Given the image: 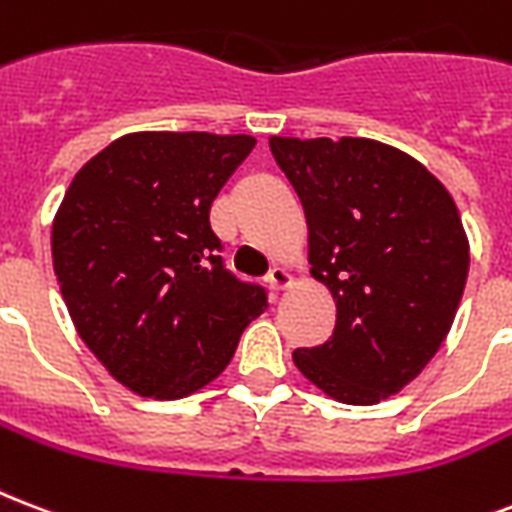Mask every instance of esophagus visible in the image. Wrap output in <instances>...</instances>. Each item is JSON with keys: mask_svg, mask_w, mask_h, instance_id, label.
Masks as SVG:
<instances>
[{"mask_svg": "<svg viewBox=\"0 0 512 512\" xmlns=\"http://www.w3.org/2000/svg\"><path fill=\"white\" fill-rule=\"evenodd\" d=\"M268 284H271L276 292L287 290V287L292 284L290 271H287V268H282V265H276V268H271V273H268Z\"/></svg>", "mask_w": 512, "mask_h": 512, "instance_id": "obj_1", "label": "esophagus"}]
</instances>
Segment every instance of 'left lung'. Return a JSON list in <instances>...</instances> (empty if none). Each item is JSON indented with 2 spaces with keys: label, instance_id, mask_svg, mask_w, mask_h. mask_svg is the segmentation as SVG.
<instances>
[{
  "label": "left lung",
  "instance_id": "1",
  "mask_svg": "<svg viewBox=\"0 0 512 512\" xmlns=\"http://www.w3.org/2000/svg\"><path fill=\"white\" fill-rule=\"evenodd\" d=\"M268 144L306 212L311 276L335 300L330 341L292 360L338 403H381L454 325L470 268L459 209L416 158L376 139Z\"/></svg>",
  "mask_w": 512,
  "mask_h": 512
}]
</instances>
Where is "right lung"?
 Segmentation results:
<instances>
[{
  "label": "right lung",
  "mask_w": 512,
  "mask_h": 512,
  "mask_svg": "<svg viewBox=\"0 0 512 512\" xmlns=\"http://www.w3.org/2000/svg\"><path fill=\"white\" fill-rule=\"evenodd\" d=\"M255 136L139 131L77 171L53 220V271L77 333L131 392L179 400L220 376L263 287L225 271L209 209Z\"/></svg>",
  "instance_id": "1"
}]
</instances>
